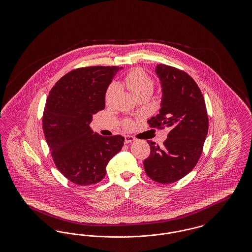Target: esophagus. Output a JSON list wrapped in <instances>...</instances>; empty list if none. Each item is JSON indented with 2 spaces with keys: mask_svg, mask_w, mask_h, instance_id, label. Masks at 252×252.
I'll use <instances>...</instances> for the list:
<instances>
[{
  "mask_svg": "<svg viewBox=\"0 0 252 252\" xmlns=\"http://www.w3.org/2000/svg\"><path fill=\"white\" fill-rule=\"evenodd\" d=\"M135 140V138L131 136V135H126V136H125V143L126 144H129V143H131Z\"/></svg>",
  "mask_w": 252,
  "mask_h": 252,
  "instance_id": "obj_1",
  "label": "esophagus"
}]
</instances>
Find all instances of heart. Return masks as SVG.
<instances>
[{
  "mask_svg": "<svg viewBox=\"0 0 252 252\" xmlns=\"http://www.w3.org/2000/svg\"><path fill=\"white\" fill-rule=\"evenodd\" d=\"M125 85L136 97H138L145 93H152L154 90L155 81L154 79L148 75L144 70L140 68H135L128 72L125 77ZM117 94V86L115 84L109 85L106 94H105V102L109 106L113 103V100ZM133 126L131 120L124 121V127L130 128Z\"/></svg>",
  "mask_w": 252,
  "mask_h": 252,
  "instance_id": "heart-1",
  "label": "heart"
}]
</instances>
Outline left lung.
<instances>
[{"label": "left lung", "instance_id": "1", "mask_svg": "<svg viewBox=\"0 0 252 252\" xmlns=\"http://www.w3.org/2000/svg\"><path fill=\"white\" fill-rule=\"evenodd\" d=\"M156 73L162 87L161 108L147 124L151 128H168L169 133L162 146L147 141L150 154L144 166L151 180L168 184L182 179L196 165L209 119L201 91L187 72L158 64Z\"/></svg>", "mask_w": 252, "mask_h": 252}]
</instances>
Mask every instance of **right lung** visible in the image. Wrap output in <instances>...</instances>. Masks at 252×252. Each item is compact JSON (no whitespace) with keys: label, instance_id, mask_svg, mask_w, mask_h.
Instances as JSON below:
<instances>
[{"label":"right lung","instance_id":"1","mask_svg":"<svg viewBox=\"0 0 252 252\" xmlns=\"http://www.w3.org/2000/svg\"><path fill=\"white\" fill-rule=\"evenodd\" d=\"M117 66L82 67L62 76L49 93L42 128L60 173L77 185H92L106 176L108 161L125 138L94 133L93 114L105 108V94Z\"/></svg>","mask_w":252,"mask_h":252}]
</instances>
